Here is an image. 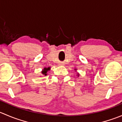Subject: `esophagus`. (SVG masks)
Instances as JSON below:
<instances>
[{"label": "esophagus", "instance_id": "34e87169", "mask_svg": "<svg viewBox=\"0 0 122 122\" xmlns=\"http://www.w3.org/2000/svg\"><path fill=\"white\" fill-rule=\"evenodd\" d=\"M59 66H64V64L63 63H61H61H60V64H59Z\"/></svg>", "mask_w": 122, "mask_h": 122}]
</instances>
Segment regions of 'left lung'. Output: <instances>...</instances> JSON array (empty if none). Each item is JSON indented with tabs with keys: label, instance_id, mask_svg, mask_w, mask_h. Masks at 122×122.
I'll return each instance as SVG.
<instances>
[{
	"label": "left lung",
	"instance_id": "1",
	"mask_svg": "<svg viewBox=\"0 0 122 122\" xmlns=\"http://www.w3.org/2000/svg\"><path fill=\"white\" fill-rule=\"evenodd\" d=\"M74 70H75V71H76V72H77V69L75 68ZM79 76H80V74L78 73V72H77V77H79Z\"/></svg>",
	"mask_w": 122,
	"mask_h": 122
}]
</instances>
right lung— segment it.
<instances>
[{
	"instance_id": "obj_1",
	"label": "right lung",
	"mask_w": 122,
	"mask_h": 122,
	"mask_svg": "<svg viewBox=\"0 0 122 122\" xmlns=\"http://www.w3.org/2000/svg\"><path fill=\"white\" fill-rule=\"evenodd\" d=\"M50 70H51V67H45V68H44L42 69V70L41 71V73L43 75V76H47L48 74V72L49 71H50Z\"/></svg>"
}]
</instances>
